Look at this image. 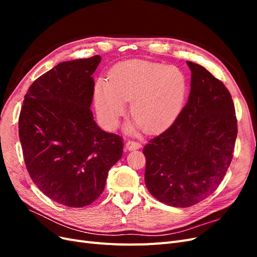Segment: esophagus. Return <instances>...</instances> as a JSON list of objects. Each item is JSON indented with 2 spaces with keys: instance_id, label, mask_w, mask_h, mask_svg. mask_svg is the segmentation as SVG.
<instances>
[{
  "instance_id": "obj_1",
  "label": "esophagus",
  "mask_w": 257,
  "mask_h": 257,
  "mask_svg": "<svg viewBox=\"0 0 257 257\" xmlns=\"http://www.w3.org/2000/svg\"><path fill=\"white\" fill-rule=\"evenodd\" d=\"M139 148H142V144L138 142H134V141H128L126 142V149L127 150H137Z\"/></svg>"
}]
</instances>
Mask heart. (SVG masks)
<instances>
[{"label":"heart","mask_w":257,"mask_h":257,"mask_svg":"<svg viewBox=\"0 0 257 257\" xmlns=\"http://www.w3.org/2000/svg\"><path fill=\"white\" fill-rule=\"evenodd\" d=\"M188 93V78L177 66L131 61L115 66L108 82L95 85L94 99L99 119L113 128L131 102L135 116L127 131L144 127L157 134L167 130L180 115Z\"/></svg>","instance_id":"obj_1"}]
</instances>
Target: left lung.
I'll list each match as a JSON object with an SVG mask.
<instances>
[{
	"instance_id": "obj_1",
	"label": "left lung",
	"mask_w": 257,
	"mask_h": 257,
	"mask_svg": "<svg viewBox=\"0 0 257 257\" xmlns=\"http://www.w3.org/2000/svg\"><path fill=\"white\" fill-rule=\"evenodd\" d=\"M191 69L188 103L172 126L144 147L145 182L153 197L186 208L212 194L230 165L237 137L229 91L205 67Z\"/></svg>"
}]
</instances>
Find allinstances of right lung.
Returning <instances> with one entry per match:
<instances>
[{"mask_svg":"<svg viewBox=\"0 0 257 257\" xmlns=\"http://www.w3.org/2000/svg\"><path fill=\"white\" fill-rule=\"evenodd\" d=\"M99 56L59 63L29 88L19 138L29 175L46 196L72 208L103 193L123 139L102 131L90 109Z\"/></svg>","mask_w":257,"mask_h":257,"instance_id":"right-lung-1","label":"right lung"}]
</instances>
